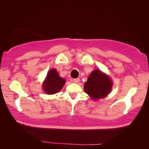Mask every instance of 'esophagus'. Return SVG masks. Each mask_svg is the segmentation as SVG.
<instances>
[{
	"instance_id": "obj_1",
	"label": "esophagus",
	"mask_w": 149,
	"mask_h": 149,
	"mask_svg": "<svg viewBox=\"0 0 149 149\" xmlns=\"http://www.w3.org/2000/svg\"><path fill=\"white\" fill-rule=\"evenodd\" d=\"M79 81H80V79H79V78H77V79H73V82L74 83H79Z\"/></svg>"
}]
</instances>
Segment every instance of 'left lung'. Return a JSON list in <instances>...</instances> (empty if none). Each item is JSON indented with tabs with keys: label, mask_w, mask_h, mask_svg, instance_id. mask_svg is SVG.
<instances>
[{
	"label": "left lung",
	"mask_w": 149,
	"mask_h": 149,
	"mask_svg": "<svg viewBox=\"0 0 149 149\" xmlns=\"http://www.w3.org/2000/svg\"><path fill=\"white\" fill-rule=\"evenodd\" d=\"M113 83L110 78L100 70H94L84 85L85 91L91 99L103 98L111 90Z\"/></svg>",
	"instance_id": "obj_1"
}]
</instances>
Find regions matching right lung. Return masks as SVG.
Segmentation results:
<instances>
[{
    "instance_id": "add662e5",
    "label": "right lung",
    "mask_w": 149,
    "mask_h": 149,
    "mask_svg": "<svg viewBox=\"0 0 149 149\" xmlns=\"http://www.w3.org/2000/svg\"><path fill=\"white\" fill-rule=\"evenodd\" d=\"M66 81L59 76L56 69H52L47 75L43 83V89L47 94H54L61 90Z\"/></svg>"
}]
</instances>
